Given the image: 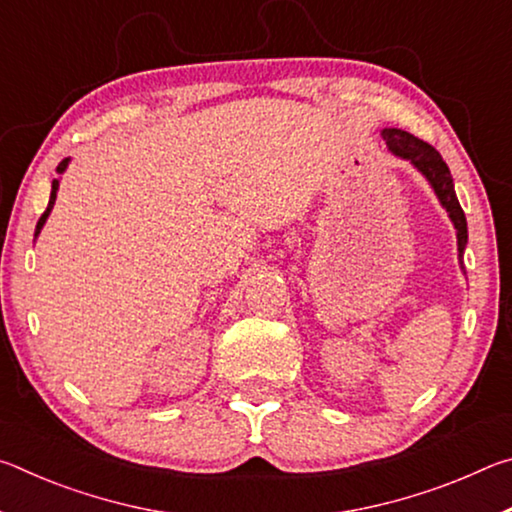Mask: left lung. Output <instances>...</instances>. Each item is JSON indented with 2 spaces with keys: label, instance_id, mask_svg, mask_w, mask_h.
<instances>
[{
  "label": "left lung",
  "instance_id": "8db88e82",
  "mask_svg": "<svg viewBox=\"0 0 512 512\" xmlns=\"http://www.w3.org/2000/svg\"><path fill=\"white\" fill-rule=\"evenodd\" d=\"M381 137H384L386 149L393 155L402 160H409L415 169H418L427 183L431 185L433 194L438 196L440 205L445 207L449 219H452L454 228H456V244H458V264L463 266V253L467 246V221L465 214L461 210V203H458L456 192H454V180L452 173H449V167L445 160L440 158V153L429 146L427 142L418 140V137L402 131V128H384L381 131ZM465 273V271H463Z\"/></svg>",
  "mask_w": 512,
  "mask_h": 512
}]
</instances>
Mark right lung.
I'll use <instances>...</instances> for the list:
<instances>
[{"label": "right lung", "instance_id": "right-lung-1", "mask_svg": "<svg viewBox=\"0 0 512 512\" xmlns=\"http://www.w3.org/2000/svg\"><path fill=\"white\" fill-rule=\"evenodd\" d=\"M69 167V158H65L63 162H60L58 164V167H56V171L58 173H65V169ZM58 185H60V180L58 178H54V183H51V196H49V205H47V210H45V214H42L40 216V221H38V225H36V235H33V237H36L38 239V235H40V230H42V225H45L47 223V219H49V214H51V210H54V203H56V194H58Z\"/></svg>", "mask_w": 512, "mask_h": 512}]
</instances>
